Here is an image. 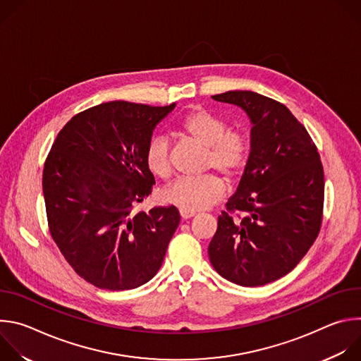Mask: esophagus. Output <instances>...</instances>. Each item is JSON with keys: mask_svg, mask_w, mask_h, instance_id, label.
<instances>
[{"mask_svg": "<svg viewBox=\"0 0 361 361\" xmlns=\"http://www.w3.org/2000/svg\"><path fill=\"white\" fill-rule=\"evenodd\" d=\"M180 216H181V219H183V220H188V219L194 217V213H191V212H184V210H180Z\"/></svg>", "mask_w": 361, "mask_h": 361, "instance_id": "esophagus-1", "label": "esophagus"}]
</instances>
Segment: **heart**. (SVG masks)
<instances>
[{
	"label": "heart",
	"instance_id": "heart-1",
	"mask_svg": "<svg viewBox=\"0 0 361 361\" xmlns=\"http://www.w3.org/2000/svg\"><path fill=\"white\" fill-rule=\"evenodd\" d=\"M228 124L220 116L205 110L194 109L178 123L181 134L205 147L202 170H219L223 177L233 183L247 167L251 152L250 135L240 128H227ZM147 170L159 178L171 176L170 142L166 137L149 138L144 151ZM224 192L223 180L207 173L195 178H178L163 190L161 198L184 212H198L210 207Z\"/></svg>",
	"mask_w": 361,
	"mask_h": 361
}]
</instances>
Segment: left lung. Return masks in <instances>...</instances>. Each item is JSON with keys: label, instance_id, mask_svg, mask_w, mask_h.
<instances>
[{"label": "left lung", "instance_id": "1", "mask_svg": "<svg viewBox=\"0 0 361 361\" xmlns=\"http://www.w3.org/2000/svg\"><path fill=\"white\" fill-rule=\"evenodd\" d=\"M216 101L251 120V152L235 194L219 216L209 255L216 271L244 287L288 274L316 241L324 205V170L305 127L281 102L252 91Z\"/></svg>", "mask_w": 361, "mask_h": 361}]
</instances>
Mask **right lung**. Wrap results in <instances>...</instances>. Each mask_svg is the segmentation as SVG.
<instances>
[{
    "label": "right lung",
    "instance_id": "right-lung-1",
    "mask_svg": "<svg viewBox=\"0 0 361 361\" xmlns=\"http://www.w3.org/2000/svg\"><path fill=\"white\" fill-rule=\"evenodd\" d=\"M176 104L110 101L75 114L42 171L48 230L74 271L98 288H137L160 270L178 227L174 207L135 212L152 190V130Z\"/></svg>",
    "mask_w": 361,
    "mask_h": 361
}]
</instances>
